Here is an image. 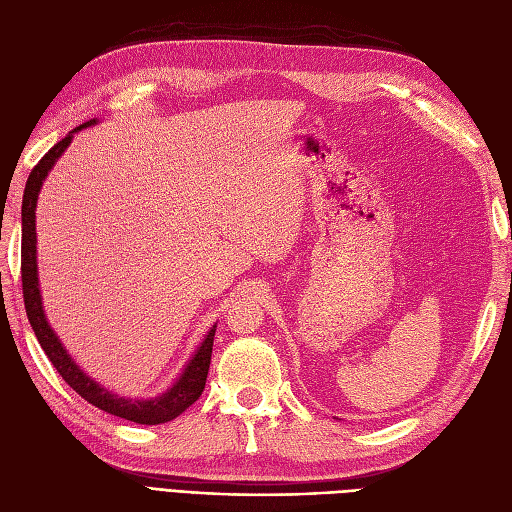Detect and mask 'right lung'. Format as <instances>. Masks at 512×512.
Wrapping results in <instances>:
<instances>
[{
	"label": "right lung",
	"mask_w": 512,
	"mask_h": 512,
	"mask_svg": "<svg viewBox=\"0 0 512 512\" xmlns=\"http://www.w3.org/2000/svg\"><path fill=\"white\" fill-rule=\"evenodd\" d=\"M98 119H91L83 126L68 132L61 141L44 153V158L34 166L29 179L25 183L23 192V207H21V226H23V239H21V277H23V299H25V312L29 324L38 337V342L49 356L59 376L64 378L72 389L87 399L91 406H96L108 414L126 418V421L138 425H160L177 418L183 410H188L194 401L203 395L209 365H211V350H213V337L215 327L207 331L205 339L190 356V361L183 365L179 378L168 386V389L156 397L138 399V397H123L106 389L100 382H96L89 374L81 369V365L72 359V354L61 344L59 335L51 327L49 318L44 314L42 305V292L38 280V250H36V207H38V194L42 190V183L49 177L55 162L64 156V151L70 147L76 132H81L89 126H96Z\"/></svg>",
	"instance_id": "obj_1"
}]
</instances>
